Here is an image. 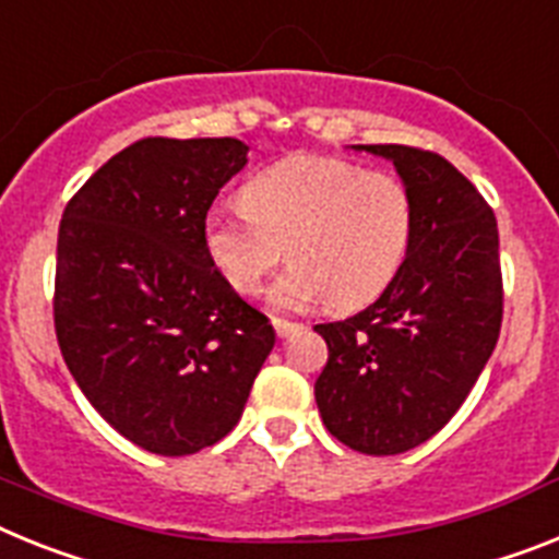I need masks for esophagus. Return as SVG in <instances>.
<instances>
[{"label": "esophagus", "mask_w": 559, "mask_h": 559, "mask_svg": "<svg viewBox=\"0 0 559 559\" xmlns=\"http://www.w3.org/2000/svg\"><path fill=\"white\" fill-rule=\"evenodd\" d=\"M273 326H275V334H278V337H289V334H293V332H298L300 323H295V320L273 318Z\"/></svg>", "instance_id": "34e87169"}]
</instances>
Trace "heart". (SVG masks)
Instances as JSON below:
<instances>
[{
  "label": "heart",
  "instance_id": "heart-1",
  "mask_svg": "<svg viewBox=\"0 0 559 559\" xmlns=\"http://www.w3.org/2000/svg\"><path fill=\"white\" fill-rule=\"evenodd\" d=\"M245 207H216L202 241L216 273L239 295H255L278 261V309L329 300L360 309L380 298L414 245L416 205L396 174L366 171L329 154H295L241 188Z\"/></svg>",
  "mask_w": 559,
  "mask_h": 559
}]
</instances>
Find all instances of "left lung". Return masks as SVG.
Masks as SVG:
<instances>
[{
	"instance_id": "1",
	"label": "left lung",
	"mask_w": 559,
	"mask_h": 559,
	"mask_svg": "<svg viewBox=\"0 0 559 559\" xmlns=\"http://www.w3.org/2000/svg\"><path fill=\"white\" fill-rule=\"evenodd\" d=\"M354 148L394 163L416 205L414 245L371 307L314 326L329 346L314 402L346 448L396 455L453 419L498 343V222L473 182L439 154L411 145Z\"/></svg>"
}]
</instances>
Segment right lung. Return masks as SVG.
Masks as SVG:
<instances>
[{
  "instance_id": "add662e5",
  "label": "right lung",
  "mask_w": 559,
  "mask_h": 559,
  "mask_svg": "<svg viewBox=\"0 0 559 559\" xmlns=\"http://www.w3.org/2000/svg\"><path fill=\"white\" fill-rule=\"evenodd\" d=\"M245 165L236 138H145L100 165L61 216L58 346L92 407L148 453L225 439L275 346L266 314L202 241L213 199Z\"/></svg>"
}]
</instances>
